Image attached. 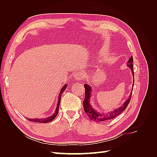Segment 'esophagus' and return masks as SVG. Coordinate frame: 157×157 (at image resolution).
Returning a JSON list of instances; mask_svg holds the SVG:
<instances>
[{"label":"esophagus","instance_id":"obj_1","mask_svg":"<svg viewBox=\"0 0 157 157\" xmlns=\"http://www.w3.org/2000/svg\"><path fill=\"white\" fill-rule=\"evenodd\" d=\"M75 78L78 80H82V79H84V73L82 72L76 73L75 74Z\"/></svg>","mask_w":157,"mask_h":157}]
</instances>
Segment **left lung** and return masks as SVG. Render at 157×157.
I'll return each mask as SVG.
<instances>
[{"label":"left lung","instance_id":"1","mask_svg":"<svg viewBox=\"0 0 157 157\" xmlns=\"http://www.w3.org/2000/svg\"><path fill=\"white\" fill-rule=\"evenodd\" d=\"M128 66L130 67L132 69V74L134 77V65H133V56H131L130 58L129 59L128 61ZM84 87L85 88V98L83 101V107L84 112L86 113V115L88 116V117L93 121L95 122H101V121H106L113 119V118L117 117L121 114L123 111H124L126 107H128V104H129L130 100H131V97H132V94L131 93L130 96H129L127 100L124 102V105L120 108L117 109H115L112 112L109 113L106 115H103V114H101L100 113L97 112L94 110V109L92 107L91 105L90 104V92H91V87L88 86V84H85L84 85ZM133 91V90H132Z\"/></svg>","mask_w":157,"mask_h":157}]
</instances>
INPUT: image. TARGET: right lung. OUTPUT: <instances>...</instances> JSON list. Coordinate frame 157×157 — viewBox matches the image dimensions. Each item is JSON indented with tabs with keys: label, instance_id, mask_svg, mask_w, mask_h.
Segmentation results:
<instances>
[{
	"label": "right lung",
	"instance_id": "obj_1",
	"mask_svg": "<svg viewBox=\"0 0 157 157\" xmlns=\"http://www.w3.org/2000/svg\"><path fill=\"white\" fill-rule=\"evenodd\" d=\"M66 88H67V84H65L64 86H63V87L61 88V92H60L59 95L58 105H57V107H56V111H55V113L51 117H47L46 118H35V119H32V118H27V119L29 120V121H32V122H41V123H47V122H50L52 121H53L54 118H56V117L57 116V115H58V113L61 95H62L63 92L65 91V90Z\"/></svg>",
	"mask_w": 157,
	"mask_h": 157
}]
</instances>
